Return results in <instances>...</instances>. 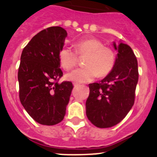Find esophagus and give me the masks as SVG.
Here are the masks:
<instances>
[{"mask_svg":"<svg viewBox=\"0 0 157 157\" xmlns=\"http://www.w3.org/2000/svg\"><path fill=\"white\" fill-rule=\"evenodd\" d=\"M74 86H75V88H76V87H78V86H80V84L77 83V82H75V83H74Z\"/></svg>","mask_w":157,"mask_h":157,"instance_id":"obj_1","label":"esophagus"}]
</instances>
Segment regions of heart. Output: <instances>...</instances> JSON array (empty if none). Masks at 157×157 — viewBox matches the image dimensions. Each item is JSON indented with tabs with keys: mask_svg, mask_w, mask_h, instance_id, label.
I'll return each instance as SVG.
<instances>
[{
	"mask_svg": "<svg viewBox=\"0 0 157 157\" xmlns=\"http://www.w3.org/2000/svg\"><path fill=\"white\" fill-rule=\"evenodd\" d=\"M79 55H87L84 68L73 70L66 75L68 80L85 82L93 80L96 75L105 77L111 72L115 64V54L111 48L105 47L100 40L95 38L81 39L75 44ZM59 60L65 69L72 68L77 64V54L69 48L64 47L59 52Z\"/></svg>",
	"mask_w": 157,
	"mask_h": 157,
	"instance_id": "obj_1",
	"label": "heart"
}]
</instances>
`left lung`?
I'll list each match as a JSON object with an SVG mask.
<instances>
[{
	"instance_id": "obj_1",
	"label": "left lung",
	"mask_w": 157,
	"mask_h": 157,
	"mask_svg": "<svg viewBox=\"0 0 157 157\" xmlns=\"http://www.w3.org/2000/svg\"><path fill=\"white\" fill-rule=\"evenodd\" d=\"M117 51L113 69L99 82L89 85L90 93L86 102V116L100 128L117 125L134 105L138 82V63L128 45L113 42Z\"/></svg>"
}]
</instances>
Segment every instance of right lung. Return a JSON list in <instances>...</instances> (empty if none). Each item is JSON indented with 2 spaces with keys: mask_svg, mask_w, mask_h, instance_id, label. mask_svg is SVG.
Here are the masks:
<instances>
[{
  "mask_svg": "<svg viewBox=\"0 0 157 157\" xmlns=\"http://www.w3.org/2000/svg\"><path fill=\"white\" fill-rule=\"evenodd\" d=\"M67 32L52 26L34 36L23 48L17 79L21 104L36 122L54 125L63 120L71 96V82H57L63 76L59 52Z\"/></svg>",
  "mask_w": 157,
  "mask_h": 157,
  "instance_id": "1",
  "label": "right lung"
}]
</instances>
